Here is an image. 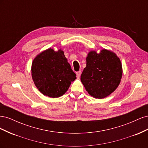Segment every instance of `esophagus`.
<instances>
[{"label":"esophagus","instance_id":"esophagus-1","mask_svg":"<svg viewBox=\"0 0 148 148\" xmlns=\"http://www.w3.org/2000/svg\"><path fill=\"white\" fill-rule=\"evenodd\" d=\"M77 77H78V78H79V77H80V75H81V73H82V71H77Z\"/></svg>","mask_w":148,"mask_h":148}]
</instances>
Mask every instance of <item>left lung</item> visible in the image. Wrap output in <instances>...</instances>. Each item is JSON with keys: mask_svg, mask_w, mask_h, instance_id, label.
Returning <instances> with one entry per match:
<instances>
[{"mask_svg": "<svg viewBox=\"0 0 148 148\" xmlns=\"http://www.w3.org/2000/svg\"><path fill=\"white\" fill-rule=\"evenodd\" d=\"M122 75L119 58L114 52L104 49L99 54L95 51L88 53L81 81L89 95L102 99L118 87Z\"/></svg>", "mask_w": 148, "mask_h": 148, "instance_id": "obj_1", "label": "left lung"}]
</instances>
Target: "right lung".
<instances>
[{
	"label": "right lung",
	"instance_id": "right-lung-1",
	"mask_svg": "<svg viewBox=\"0 0 148 148\" xmlns=\"http://www.w3.org/2000/svg\"><path fill=\"white\" fill-rule=\"evenodd\" d=\"M31 74L36 86L44 95L59 97L65 93L76 74L67 62L64 52L52 49L42 52L35 58Z\"/></svg>",
	"mask_w": 148,
	"mask_h": 148
}]
</instances>
